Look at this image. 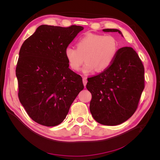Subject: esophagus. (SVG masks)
Listing matches in <instances>:
<instances>
[{
	"instance_id": "obj_1",
	"label": "esophagus",
	"mask_w": 160,
	"mask_h": 160,
	"mask_svg": "<svg viewBox=\"0 0 160 160\" xmlns=\"http://www.w3.org/2000/svg\"><path fill=\"white\" fill-rule=\"evenodd\" d=\"M83 83L84 86H86V84L88 83V79H87L86 77H83Z\"/></svg>"
}]
</instances>
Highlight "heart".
<instances>
[{
    "label": "heart",
    "instance_id": "heart-1",
    "mask_svg": "<svg viewBox=\"0 0 160 160\" xmlns=\"http://www.w3.org/2000/svg\"><path fill=\"white\" fill-rule=\"evenodd\" d=\"M118 51V43L111 35L88 33L77 42V49L67 47L65 56L71 68L79 71L85 61L83 72L89 74L107 70L113 63Z\"/></svg>",
    "mask_w": 160,
    "mask_h": 160
}]
</instances>
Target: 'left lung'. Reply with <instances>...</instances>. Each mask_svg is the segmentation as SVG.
I'll return each instance as SVG.
<instances>
[{"label": "left lung", "mask_w": 160, "mask_h": 160, "mask_svg": "<svg viewBox=\"0 0 160 160\" xmlns=\"http://www.w3.org/2000/svg\"><path fill=\"white\" fill-rule=\"evenodd\" d=\"M105 32L121 31L105 28ZM91 93L90 111L98 123L117 125L130 118L138 109L145 88L144 67L132 47L118 49L113 63L101 73L88 78Z\"/></svg>", "instance_id": "8db88e82"}]
</instances>
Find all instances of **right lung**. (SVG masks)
<instances>
[{
    "instance_id": "right-lung-1",
    "label": "right lung",
    "mask_w": 160,
    "mask_h": 160,
    "mask_svg": "<svg viewBox=\"0 0 160 160\" xmlns=\"http://www.w3.org/2000/svg\"><path fill=\"white\" fill-rule=\"evenodd\" d=\"M83 27L42 25L24 41L16 67L18 99L28 116L47 127L59 125L84 85L69 68L65 50Z\"/></svg>"
}]
</instances>
